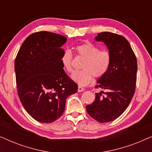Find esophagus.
<instances>
[{"label":"esophagus","mask_w":152,"mask_h":152,"mask_svg":"<svg viewBox=\"0 0 152 152\" xmlns=\"http://www.w3.org/2000/svg\"><path fill=\"white\" fill-rule=\"evenodd\" d=\"M84 90L85 89L84 88H82V86H78V89H77L78 92H82V91H84Z\"/></svg>","instance_id":"1"}]
</instances>
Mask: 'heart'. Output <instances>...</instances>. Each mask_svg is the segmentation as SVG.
<instances>
[{"label": "heart", "instance_id": "obj_1", "mask_svg": "<svg viewBox=\"0 0 152 152\" xmlns=\"http://www.w3.org/2000/svg\"><path fill=\"white\" fill-rule=\"evenodd\" d=\"M77 55L84 57L82 64L83 69L74 71L72 80L80 86H84L90 84L93 76L99 78L109 70L111 62V54L107 50H99L92 43H85L75 48ZM72 55L69 50H65L61 56V62L64 69L71 72Z\"/></svg>", "mask_w": 152, "mask_h": 152}]
</instances>
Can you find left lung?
Here are the masks:
<instances>
[{"instance_id": "8db88e82", "label": "left lung", "mask_w": 152, "mask_h": 152, "mask_svg": "<svg viewBox=\"0 0 152 152\" xmlns=\"http://www.w3.org/2000/svg\"><path fill=\"white\" fill-rule=\"evenodd\" d=\"M95 40L107 45L111 62L107 72L97 82L96 88L107 92L95 93V101L86 106V111L95 120L104 123L118 118L129 104L136 88L137 60L129 41L121 35L101 32Z\"/></svg>"}]
</instances>
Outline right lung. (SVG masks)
<instances>
[{"label": "right lung", "instance_id": "1", "mask_svg": "<svg viewBox=\"0 0 152 152\" xmlns=\"http://www.w3.org/2000/svg\"><path fill=\"white\" fill-rule=\"evenodd\" d=\"M66 37L45 32L33 33L18 50L14 70L20 101L38 122L51 123L61 117L66 99L77 91V85L66 74L61 47Z\"/></svg>", "mask_w": 152, "mask_h": 152}]
</instances>
